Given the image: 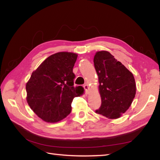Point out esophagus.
I'll list each match as a JSON object with an SVG mask.
<instances>
[{
  "mask_svg": "<svg viewBox=\"0 0 160 160\" xmlns=\"http://www.w3.org/2000/svg\"><path fill=\"white\" fill-rule=\"evenodd\" d=\"M83 87H84V90H85V93H87V94H88V93H89V84H84Z\"/></svg>",
  "mask_w": 160,
  "mask_h": 160,
  "instance_id": "1",
  "label": "esophagus"
}]
</instances>
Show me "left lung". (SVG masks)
<instances>
[{"instance_id": "8db88e82", "label": "left lung", "mask_w": 160, "mask_h": 160, "mask_svg": "<svg viewBox=\"0 0 160 160\" xmlns=\"http://www.w3.org/2000/svg\"><path fill=\"white\" fill-rule=\"evenodd\" d=\"M93 63L101 98V108L96 113L110 119L120 118L130 108L136 94L133 74L106 51L96 52Z\"/></svg>"}]
</instances>
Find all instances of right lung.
Wrapping results in <instances>:
<instances>
[{
  "label": "right lung",
  "mask_w": 160,
  "mask_h": 160,
  "mask_svg": "<svg viewBox=\"0 0 160 160\" xmlns=\"http://www.w3.org/2000/svg\"><path fill=\"white\" fill-rule=\"evenodd\" d=\"M78 54L59 52L47 58L32 72L26 83L30 108L47 123L64 119L71 111L75 97L83 94L82 87H73V68Z\"/></svg>",
  "instance_id": "right-lung-1"
}]
</instances>
